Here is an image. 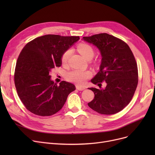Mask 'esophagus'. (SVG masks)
<instances>
[{"mask_svg":"<svg viewBox=\"0 0 155 155\" xmlns=\"http://www.w3.org/2000/svg\"><path fill=\"white\" fill-rule=\"evenodd\" d=\"M76 88L77 89V90H78V91H84V90H85V87H82V86H80V85H76Z\"/></svg>","mask_w":155,"mask_h":155,"instance_id":"obj_1","label":"esophagus"}]
</instances>
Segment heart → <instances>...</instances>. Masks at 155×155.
Here are the masks:
<instances>
[{
    "instance_id": "b5f03b06",
    "label": "heart",
    "mask_w": 155,
    "mask_h": 155,
    "mask_svg": "<svg viewBox=\"0 0 155 155\" xmlns=\"http://www.w3.org/2000/svg\"><path fill=\"white\" fill-rule=\"evenodd\" d=\"M77 50L87 60H91L94 54L92 47L87 43L79 44L77 46ZM71 53V49H68L63 52L61 57V61L63 64H66L68 63ZM91 76L92 73L90 71L74 70L68 72L65 75V78L69 82H74L78 85H83Z\"/></svg>"
}]
</instances>
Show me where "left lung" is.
<instances>
[{"label":"left lung","mask_w":155,"mask_h":155,"mask_svg":"<svg viewBox=\"0 0 155 155\" xmlns=\"http://www.w3.org/2000/svg\"><path fill=\"white\" fill-rule=\"evenodd\" d=\"M83 39L98 48L102 56L100 71L91 82L99 86L104 81L107 84L104 89L88 88L95 95L88 105L101 114H114L127 106L136 91L138 70L134 54L124 41L107 33Z\"/></svg>","instance_id":"1"}]
</instances>
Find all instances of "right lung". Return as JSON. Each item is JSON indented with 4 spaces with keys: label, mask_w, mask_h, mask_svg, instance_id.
Wrapping results in <instances>:
<instances>
[{
    "label": "right lung",
    "mask_w": 155,
    "mask_h": 155,
    "mask_svg": "<svg viewBox=\"0 0 155 155\" xmlns=\"http://www.w3.org/2000/svg\"><path fill=\"white\" fill-rule=\"evenodd\" d=\"M79 39L47 35L31 41L22 48L16 62L14 84L21 102L34 114H54L75 90L74 85L65 81L57 85L50 73L61 66L62 54Z\"/></svg>",
    "instance_id": "add662e5"
}]
</instances>
